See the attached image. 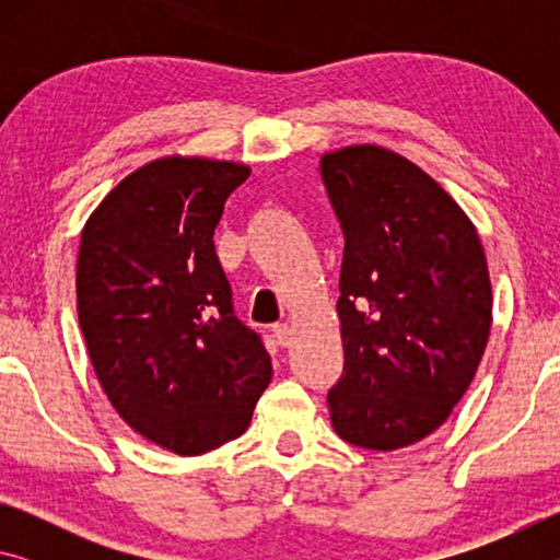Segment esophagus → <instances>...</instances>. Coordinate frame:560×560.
I'll return each mask as SVG.
<instances>
[{
    "label": "esophagus",
    "mask_w": 560,
    "mask_h": 560,
    "mask_svg": "<svg viewBox=\"0 0 560 560\" xmlns=\"http://www.w3.org/2000/svg\"><path fill=\"white\" fill-rule=\"evenodd\" d=\"M273 338H277V343L281 348H287L291 343V326L289 324H279L273 326Z\"/></svg>",
    "instance_id": "1"
}]
</instances>
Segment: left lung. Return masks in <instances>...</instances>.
<instances>
[{"instance_id": "1", "label": "left lung", "mask_w": 560, "mask_h": 560, "mask_svg": "<svg viewBox=\"0 0 560 560\" xmlns=\"http://www.w3.org/2000/svg\"><path fill=\"white\" fill-rule=\"evenodd\" d=\"M320 177L346 236L343 375L328 390L330 422L355 447H410L447 420L485 355V246L462 207L393 150H334Z\"/></svg>"}]
</instances>
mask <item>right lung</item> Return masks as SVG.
<instances>
[{"label":"right lung","instance_id":"right-lung-1","mask_svg":"<svg viewBox=\"0 0 560 560\" xmlns=\"http://www.w3.org/2000/svg\"><path fill=\"white\" fill-rule=\"evenodd\" d=\"M249 175L232 160L158 158L122 177L81 232L75 303L103 393L132 432L183 457L244 434L271 383L212 242Z\"/></svg>","mask_w":560,"mask_h":560}]
</instances>
